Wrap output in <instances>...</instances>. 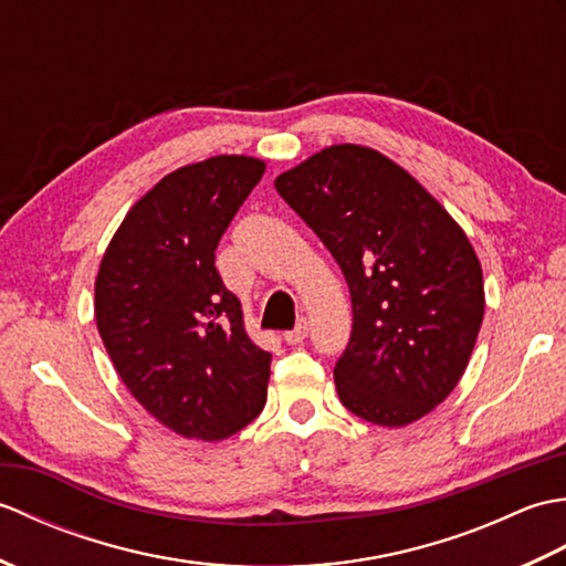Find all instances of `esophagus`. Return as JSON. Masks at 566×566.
<instances>
[{"label":"esophagus","mask_w":566,"mask_h":566,"mask_svg":"<svg viewBox=\"0 0 566 566\" xmlns=\"http://www.w3.org/2000/svg\"><path fill=\"white\" fill-rule=\"evenodd\" d=\"M306 335H308V321L306 318H298L296 326L292 331L284 333V340L290 343V345H296V343H302Z\"/></svg>","instance_id":"obj_1"}]
</instances>
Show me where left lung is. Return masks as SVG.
I'll use <instances>...</instances> for the list:
<instances>
[{"instance_id":"left-lung-1","label":"left lung","mask_w":566,"mask_h":566,"mask_svg":"<svg viewBox=\"0 0 566 566\" xmlns=\"http://www.w3.org/2000/svg\"><path fill=\"white\" fill-rule=\"evenodd\" d=\"M340 264L353 333L335 363L347 411L399 428L464 375L484 318L482 264L452 216L381 153L331 146L274 179Z\"/></svg>"}]
</instances>
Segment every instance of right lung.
I'll return each mask as SVG.
<instances>
[{
  "mask_svg": "<svg viewBox=\"0 0 566 566\" xmlns=\"http://www.w3.org/2000/svg\"><path fill=\"white\" fill-rule=\"evenodd\" d=\"M262 175L245 155L179 167L134 203L102 258L94 316L106 353L136 401L182 438H231L268 399L272 355L248 338L216 270Z\"/></svg>",
  "mask_w": 566,
  "mask_h": 566,
  "instance_id": "right-lung-1",
  "label": "right lung"
}]
</instances>
